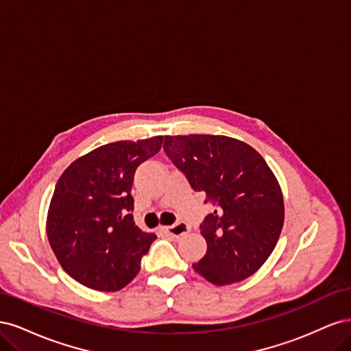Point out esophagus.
I'll list each match as a JSON object with an SVG mask.
<instances>
[{"label":"esophagus","instance_id":"obj_1","mask_svg":"<svg viewBox=\"0 0 351 351\" xmlns=\"http://www.w3.org/2000/svg\"><path fill=\"white\" fill-rule=\"evenodd\" d=\"M189 230H190L189 226L184 224V222H177V224H174V226L161 227V231L171 237H182V236L187 234Z\"/></svg>","mask_w":351,"mask_h":351}]
</instances>
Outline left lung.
<instances>
[{
    "instance_id": "8db88e82",
    "label": "left lung",
    "mask_w": 351,
    "mask_h": 351,
    "mask_svg": "<svg viewBox=\"0 0 351 351\" xmlns=\"http://www.w3.org/2000/svg\"><path fill=\"white\" fill-rule=\"evenodd\" d=\"M164 152L215 206L199 226L208 249L195 271L215 285L250 277L277 246L284 224L282 193L268 164L227 136H165Z\"/></svg>"
}]
</instances>
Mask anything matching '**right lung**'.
<instances>
[{
	"mask_svg": "<svg viewBox=\"0 0 351 351\" xmlns=\"http://www.w3.org/2000/svg\"><path fill=\"white\" fill-rule=\"evenodd\" d=\"M164 137L120 141L76 159L58 178L47 234L71 278L98 291H117L141 271L156 236L134 224L136 168L161 149Z\"/></svg>",
	"mask_w": 351,
	"mask_h": 351,
	"instance_id": "obj_1",
	"label": "right lung"
}]
</instances>
